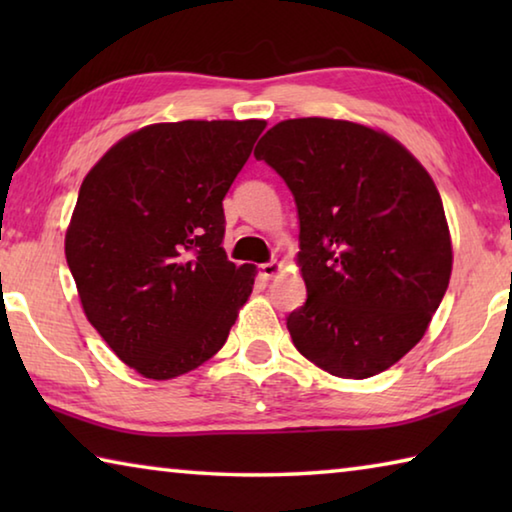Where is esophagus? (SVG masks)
<instances>
[{"mask_svg": "<svg viewBox=\"0 0 512 512\" xmlns=\"http://www.w3.org/2000/svg\"><path fill=\"white\" fill-rule=\"evenodd\" d=\"M280 271H282V264H277V262L259 264V275H262L264 280H271V277H275Z\"/></svg>", "mask_w": 512, "mask_h": 512, "instance_id": "obj_1", "label": "esophagus"}]
</instances>
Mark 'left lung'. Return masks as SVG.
<instances>
[{"mask_svg": "<svg viewBox=\"0 0 512 512\" xmlns=\"http://www.w3.org/2000/svg\"><path fill=\"white\" fill-rule=\"evenodd\" d=\"M255 158L291 189L307 302L287 318L302 357L366 379L418 343L452 275V239L427 169L375 128L302 117L275 124Z\"/></svg>", "mask_w": 512, "mask_h": 512, "instance_id": "8db88e82", "label": "left lung"}]
</instances>
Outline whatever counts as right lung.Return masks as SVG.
Segmentation results:
<instances>
[{
	"label": "right lung",
	"instance_id": "1",
	"mask_svg": "<svg viewBox=\"0 0 512 512\" xmlns=\"http://www.w3.org/2000/svg\"><path fill=\"white\" fill-rule=\"evenodd\" d=\"M262 119L153 124L119 140L79 189L65 235L85 316L146 379H173L223 348L255 266L223 250V198Z\"/></svg>",
	"mask_w": 512,
	"mask_h": 512
}]
</instances>
